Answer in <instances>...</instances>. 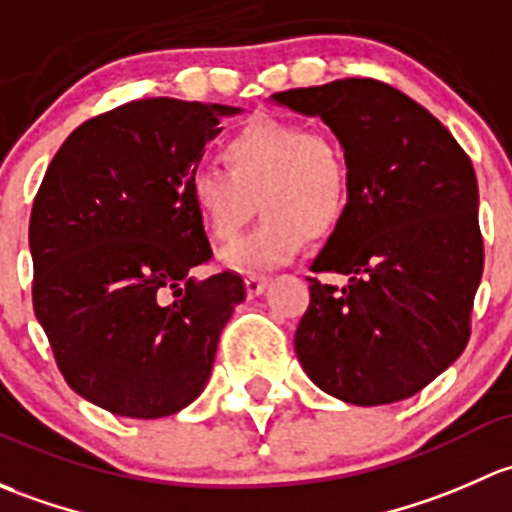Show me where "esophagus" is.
I'll return each mask as SVG.
<instances>
[{"label":"esophagus","mask_w":512,"mask_h":512,"mask_svg":"<svg viewBox=\"0 0 512 512\" xmlns=\"http://www.w3.org/2000/svg\"><path fill=\"white\" fill-rule=\"evenodd\" d=\"M268 286V278L266 276H249L246 278V293H249V298H256V295H261L266 291Z\"/></svg>","instance_id":"34e87169"}]
</instances>
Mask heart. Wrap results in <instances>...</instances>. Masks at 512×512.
<instances>
[{"label":"heart","instance_id":"b5f03b06","mask_svg":"<svg viewBox=\"0 0 512 512\" xmlns=\"http://www.w3.org/2000/svg\"><path fill=\"white\" fill-rule=\"evenodd\" d=\"M226 167L199 165L187 197L217 244L239 236L258 199L263 221L231 244L221 263L256 273L286 266L308 244L325 239L350 207V167L340 145L323 133L286 120H254L221 147Z\"/></svg>","mask_w":512,"mask_h":512}]
</instances>
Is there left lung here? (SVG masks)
<instances>
[{"label":"left lung","instance_id":"obj_1","mask_svg":"<svg viewBox=\"0 0 512 512\" xmlns=\"http://www.w3.org/2000/svg\"><path fill=\"white\" fill-rule=\"evenodd\" d=\"M320 118L345 150L350 207L313 261L295 355L330 397L402 402L449 370L471 335L483 273L471 160L426 108L372 78L273 93Z\"/></svg>","mask_w":512,"mask_h":512}]
</instances>
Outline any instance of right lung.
Returning a JSON list of instances; mask_svg holds the SVG:
<instances>
[{
  "label": "right lung",
  "instance_id": "add662e5",
  "mask_svg": "<svg viewBox=\"0 0 512 512\" xmlns=\"http://www.w3.org/2000/svg\"><path fill=\"white\" fill-rule=\"evenodd\" d=\"M241 108L133 100L73 130L34 199V313L68 387L110 414L160 419L204 392L246 298L217 273L187 197L219 120Z\"/></svg>",
  "mask_w": 512,
  "mask_h": 512
}]
</instances>
